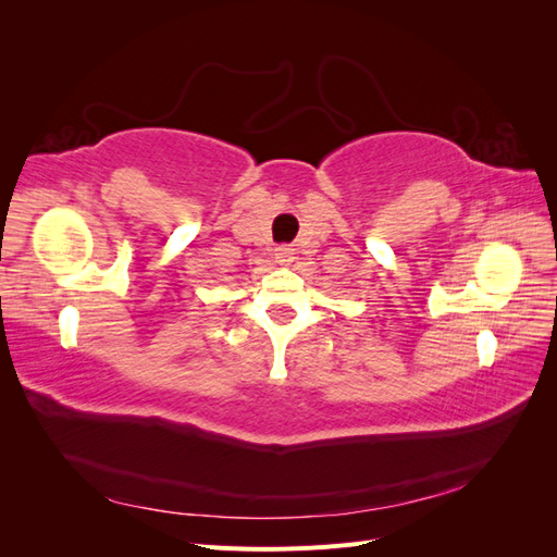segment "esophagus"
<instances>
[{"label":"esophagus","instance_id":"34e87169","mask_svg":"<svg viewBox=\"0 0 557 557\" xmlns=\"http://www.w3.org/2000/svg\"><path fill=\"white\" fill-rule=\"evenodd\" d=\"M274 256H276V262L288 264V262L295 260V248H290V246H278Z\"/></svg>","mask_w":557,"mask_h":557}]
</instances>
